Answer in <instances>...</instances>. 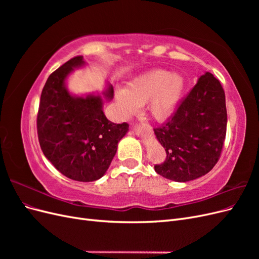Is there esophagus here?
<instances>
[{
	"mask_svg": "<svg viewBox=\"0 0 259 259\" xmlns=\"http://www.w3.org/2000/svg\"><path fill=\"white\" fill-rule=\"evenodd\" d=\"M148 127H150V126H148Z\"/></svg>",
	"mask_w": 259,
	"mask_h": 259,
	"instance_id": "esophagus-1",
	"label": "esophagus"
}]
</instances>
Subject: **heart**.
Returning a JSON list of instances; mask_svg holds the SVG:
<instances>
[{"label":"heart","instance_id":"1","mask_svg":"<svg viewBox=\"0 0 259 259\" xmlns=\"http://www.w3.org/2000/svg\"><path fill=\"white\" fill-rule=\"evenodd\" d=\"M186 91V79L180 73L155 69L130 81L124 90H116L114 97L125 119L146 105L152 119L164 122L174 115Z\"/></svg>","mask_w":259,"mask_h":259}]
</instances>
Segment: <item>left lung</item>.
<instances>
[{
    "instance_id": "1",
    "label": "left lung",
    "mask_w": 259,
    "mask_h": 259,
    "mask_svg": "<svg viewBox=\"0 0 259 259\" xmlns=\"http://www.w3.org/2000/svg\"><path fill=\"white\" fill-rule=\"evenodd\" d=\"M226 130L225 92L221 82L205 72L174 115L153 130L167 153L165 162L154 166L155 171L177 183L204 176L219 159Z\"/></svg>"
}]
</instances>
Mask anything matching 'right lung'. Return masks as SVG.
<instances>
[{
    "label": "right lung",
    "instance_id": "1",
    "mask_svg": "<svg viewBox=\"0 0 259 259\" xmlns=\"http://www.w3.org/2000/svg\"><path fill=\"white\" fill-rule=\"evenodd\" d=\"M85 66L83 56H77L49 76L36 124L46 159L66 177L89 183L106 174L128 124H114L104 113L105 101L113 98L111 84L107 83L101 94L75 95L69 91V75Z\"/></svg>",
    "mask_w": 259,
    "mask_h": 259
}]
</instances>
